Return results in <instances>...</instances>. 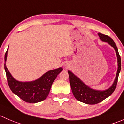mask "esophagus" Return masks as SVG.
Returning a JSON list of instances; mask_svg holds the SVG:
<instances>
[{"instance_id": "obj_1", "label": "esophagus", "mask_w": 124, "mask_h": 124, "mask_svg": "<svg viewBox=\"0 0 124 124\" xmlns=\"http://www.w3.org/2000/svg\"><path fill=\"white\" fill-rule=\"evenodd\" d=\"M66 67H67V68H68V65H66Z\"/></svg>"}]
</instances>
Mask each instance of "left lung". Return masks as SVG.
I'll return each instance as SVG.
<instances>
[{
  "instance_id": "obj_1",
  "label": "left lung",
  "mask_w": 124,
  "mask_h": 124,
  "mask_svg": "<svg viewBox=\"0 0 124 124\" xmlns=\"http://www.w3.org/2000/svg\"><path fill=\"white\" fill-rule=\"evenodd\" d=\"M99 36L102 41L108 42L109 45L114 48L116 52L117 58V70L116 73V78L112 85L105 90H97L93 89L88 86L77 76L72 72L70 70H68L69 77V82L73 94L77 100L78 101L89 105L97 104L102 102L108 97L111 95L115 90L117 83L119 74L121 69V59L119 54L118 49L116 44L109 36L99 33Z\"/></svg>"
}]
</instances>
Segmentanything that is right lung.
<instances>
[{"instance_id": "add662e5", "label": "right lung", "mask_w": 124, "mask_h": 124, "mask_svg": "<svg viewBox=\"0 0 124 124\" xmlns=\"http://www.w3.org/2000/svg\"><path fill=\"white\" fill-rule=\"evenodd\" d=\"M8 48L5 55L4 68L8 84L11 91L28 103H37L45 100L49 95L52 85L63 68L50 70L41 77L31 82H20L11 75L6 66Z\"/></svg>"}]
</instances>
